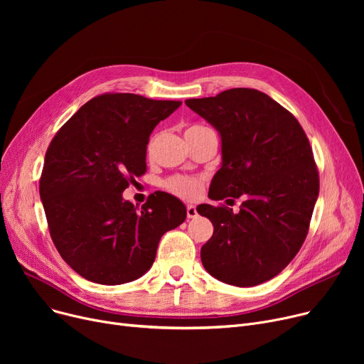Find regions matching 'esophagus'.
Masks as SVG:
<instances>
[{"label": "esophagus", "mask_w": 364, "mask_h": 364, "mask_svg": "<svg viewBox=\"0 0 364 364\" xmlns=\"http://www.w3.org/2000/svg\"><path fill=\"white\" fill-rule=\"evenodd\" d=\"M196 215H198L196 206H193V205H187V218H195Z\"/></svg>", "instance_id": "obj_1"}]
</instances>
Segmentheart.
Returning <instances> with one entry per match:
<instances>
[{"label": "heart", "mask_w": 364, "mask_h": 364, "mask_svg": "<svg viewBox=\"0 0 364 364\" xmlns=\"http://www.w3.org/2000/svg\"><path fill=\"white\" fill-rule=\"evenodd\" d=\"M208 131H213V129L205 125H192L187 128L186 136H190V134H202ZM151 150H153V140L147 144V155H151ZM164 186L168 192L183 199H196L202 192V181L193 177L176 176V177L168 178L164 183Z\"/></svg>", "instance_id": "1"}]
</instances>
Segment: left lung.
Instances as JSON below:
<instances>
[{
  "label": "left lung",
  "mask_w": 364,
  "mask_h": 364,
  "mask_svg": "<svg viewBox=\"0 0 364 364\" xmlns=\"http://www.w3.org/2000/svg\"><path fill=\"white\" fill-rule=\"evenodd\" d=\"M186 105L221 136L223 165L208 196L245 199L237 214L198 206L214 225L200 250L205 270L242 288L270 280L309 233L320 187L310 141L294 114L258 90L232 88Z\"/></svg>",
  "instance_id": "left-lung-1"
}]
</instances>
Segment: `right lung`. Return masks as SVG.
Instances as JSON below:
<instances>
[{
	"instance_id": "add662e5",
	"label": "right lung",
	"mask_w": 364,
	"mask_h": 364,
	"mask_svg": "<svg viewBox=\"0 0 364 364\" xmlns=\"http://www.w3.org/2000/svg\"><path fill=\"white\" fill-rule=\"evenodd\" d=\"M181 102L106 92L87 102L51 140L40 196L60 257L84 279L122 284L155 261L164 233L186 220V206L164 192L141 209L122 192L143 176L149 137Z\"/></svg>"
}]
</instances>
